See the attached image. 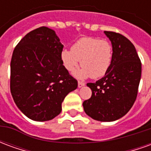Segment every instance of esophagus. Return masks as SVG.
<instances>
[{"label":"esophagus","instance_id":"34e87169","mask_svg":"<svg viewBox=\"0 0 151 151\" xmlns=\"http://www.w3.org/2000/svg\"><path fill=\"white\" fill-rule=\"evenodd\" d=\"M78 87H82V86H85V83L82 82H80L78 81Z\"/></svg>","mask_w":151,"mask_h":151}]
</instances>
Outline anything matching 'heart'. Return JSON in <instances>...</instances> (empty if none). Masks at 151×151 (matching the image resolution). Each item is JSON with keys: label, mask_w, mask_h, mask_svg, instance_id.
Masks as SVG:
<instances>
[{"label": "heart", "mask_w": 151, "mask_h": 151, "mask_svg": "<svg viewBox=\"0 0 151 151\" xmlns=\"http://www.w3.org/2000/svg\"><path fill=\"white\" fill-rule=\"evenodd\" d=\"M60 56L65 68L69 72L75 71L81 60L82 69L75 73L77 78L98 79L104 77L110 69L113 48L108 40L83 37L73 44L71 50H63Z\"/></svg>", "instance_id": "heart-1"}]
</instances>
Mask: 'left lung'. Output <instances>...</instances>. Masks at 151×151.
I'll list each match as a JSON object with an SVG mask.
<instances>
[{
	"label": "left lung",
	"mask_w": 151,
	"mask_h": 151,
	"mask_svg": "<svg viewBox=\"0 0 151 151\" xmlns=\"http://www.w3.org/2000/svg\"><path fill=\"white\" fill-rule=\"evenodd\" d=\"M104 33L113 48L112 63L104 78L86 84L91 89L92 95L82 105L92 119L114 121L124 116L136 100L142 63L129 40L113 31Z\"/></svg>",
	"instance_id": "8db88e82"
}]
</instances>
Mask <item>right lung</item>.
I'll return each instance as SVG.
<instances>
[{
    "mask_svg": "<svg viewBox=\"0 0 151 151\" xmlns=\"http://www.w3.org/2000/svg\"><path fill=\"white\" fill-rule=\"evenodd\" d=\"M62 43L46 27L35 29L15 47L10 63V91L28 118L47 121L61 111V104L78 81L61 60Z\"/></svg>",
    "mask_w": 151,
    "mask_h": 151,
    "instance_id": "right-lung-1",
    "label": "right lung"
}]
</instances>
